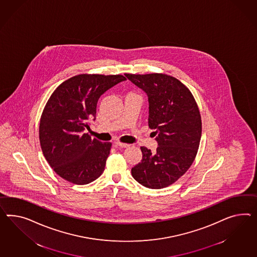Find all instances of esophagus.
<instances>
[{"label":"esophagus","instance_id":"34e87169","mask_svg":"<svg viewBox=\"0 0 257 257\" xmlns=\"http://www.w3.org/2000/svg\"><path fill=\"white\" fill-rule=\"evenodd\" d=\"M115 146L119 147V148H127V147L130 146L129 144H126V143H121L119 141H116L115 142Z\"/></svg>","mask_w":257,"mask_h":257}]
</instances>
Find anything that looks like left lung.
I'll list each match as a JSON object with an SVG mask.
<instances>
[{"instance_id": "obj_1", "label": "left lung", "mask_w": 257, "mask_h": 257, "mask_svg": "<svg viewBox=\"0 0 257 257\" xmlns=\"http://www.w3.org/2000/svg\"><path fill=\"white\" fill-rule=\"evenodd\" d=\"M125 76L146 92L149 127L155 130V153L141 147L142 160L133 167V178L150 189H162L178 181L192 166L200 143L201 117L185 85L165 74Z\"/></svg>"}]
</instances>
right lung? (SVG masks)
I'll return each instance as SVG.
<instances>
[{
    "mask_svg": "<svg viewBox=\"0 0 257 257\" xmlns=\"http://www.w3.org/2000/svg\"><path fill=\"white\" fill-rule=\"evenodd\" d=\"M126 80L121 75H78L61 84L42 113L39 139L49 166L65 181L88 184L104 172L110 142L91 139L86 129L94 120L100 96Z\"/></svg>",
    "mask_w": 257,
    "mask_h": 257,
    "instance_id": "obj_1",
    "label": "right lung"
}]
</instances>
